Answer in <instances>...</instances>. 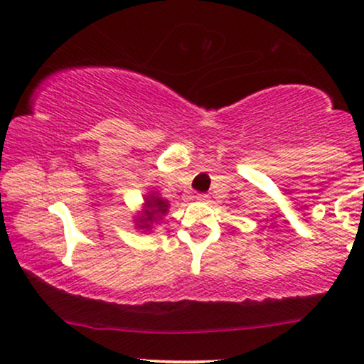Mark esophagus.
Instances as JSON below:
<instances>
[{"label":"esophagus","mask_w":364,"mask_h":364,"mask_svg":"<svg viewBox=\"0 0 364 364\" xmlns=\"http://www.w3.org/2000/svg\"><path fill=\"white\" fill-rule=\"evenodd\" d=\"M196 199H197V200H203V203H208L210 197H209V194H197Z\"/></svg>","instance_id":"esophagus-1"}]
</instances>
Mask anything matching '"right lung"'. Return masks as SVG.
Instances as JSON below:
<instances>
[{"instance_id":"1","label":"right lung","mask_w":364,"mask_h":364,"mask_svg":"<svg viewBox=\"0 0 364 364\" xmlns=\"http://www.w3.org/2000/svg\"><path fill=\"white\" fill-rule=\"evenodd\" d=\"M146 213H145V218L140 219V228H150V223L156 221V219L160 218V214L167 213L168 209V203L167 200H164L161 197H154V196H148L146 197Z\"/></svg>"}]
</instances>
